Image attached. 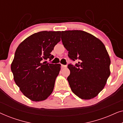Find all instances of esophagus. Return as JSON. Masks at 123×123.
I'll return each instance as SVG.
<instances>
[{
	"label": "esophagus",
	"mask_w": 123,
	"mask_h": 123,
	"mask_svg": "<svg viewBox=\"0 0 123 123\" xmlns=\"http://www.w3.org/2000/svg\"><path fill=\"white\" fill-rule=\"evenodd\" d=\"M66 67H67V65L62 64V68H66Z\"/></svg>",
	"instance_id": "34e87169"
}]
</instances>
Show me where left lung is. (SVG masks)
Segmentation results:
<instances>
[{
    "instance_id": "8db88e82",
    "label": "left lung",
    "mask_w": 123,
    "mask_h": 123,
    "mask_svg": "<svg viewBox=\"0 0 123 123\" xmlns=\"http://www.w3.org/2000/svg\"><path fill=\"white\" fill-rule=\"evenodd\" d=\"M62 41L74 65L69 64L67 78L72 92L84 100H90L103 90L110 75V59L102 42L80 30L62 31Z\"/></svg>"
}]
</instances>
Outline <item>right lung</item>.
Masks as SVG:
<instances>
[{"label":"right lung","mask_w":123,"mask_h":123,"mask_svg":"<svg viewBox=\"0 0 123 123\" xmlns=\"http://www.w3.org/2000/svg\"><path fill=\"white\" fill-rule=\"evenodd\" d=\"M60 31H41L19 45L11 64L14 80L25 96L33 101L46 100L53 91L60 64L46 63L50 53L60 41Z\"/></svg>","instance_id":"1"}]
</instances>
